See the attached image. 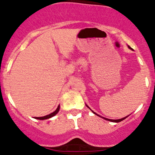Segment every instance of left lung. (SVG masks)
Wrapping results in <instances>:
<instances>
[{
    "instance_id": "left-lung-1",
    "label": "left lung",
    "mask_w": 155,
    "mask_h": 155,
    "mask_svg": "<svg viewBox=\"0 0 155 155\" xmlns=\"http://www.w3.org/2000/svg\"><path fill=\"white\" fill-rule=\"evenodd\" d=\"M128 47L130 48V49H131V47H130V46H128ZM86 106H87V105H86ZM87 106V107L89 108V106ZM92 111V112H93V113H94V114H96V115H97V116H98V117H102V118H104V120H108V121H110V122H121V121L124 120V119H126V118H127V117H128V116H127V117H124V118L120 119V120H110V119H107V118H105V117H101V116H100V115H98V114H96V113H95V112H94L93 111Z\"/></svg>"
}]
</instances>
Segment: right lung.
I'll return each instance as SVG.
<instances>
[{"label":"right lung","instance_id":"1","mask_svg":"<svg viewBox=\"0 0 155 155\" xmlns=\"http://www.w3.org/2000/svg\"><path fill=\"white\" fill-rule=\"evenodd\" d=\"M59 110H60V105L58 106L57 109L55 110L54 112L51 113L50 114H48V115H47V116H44V117H35V119H37V120H47V119H49V118H51V117H54V115H56L58 113V111H59Z\"/></svg>","mask_w":155,"mask_h":155}]
</instances>
